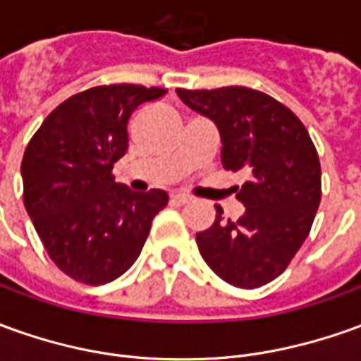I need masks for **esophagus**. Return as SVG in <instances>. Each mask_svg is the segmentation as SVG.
I'll use <instances>...</instances> for the list:
<instances>
[{
	"label": "esophagus",
	"mask_w": 361,
	"mask_h": 361,
	"mask_svg": "<svg viewBox=\"0 0 361 361\" xmlns=\"http://www.w3.org/2000/svg\"><path fill=\"white\" fill-rule=\"evenodd\" d=\"M190 200H192V196L183 195V192H176V195H173V202H176V204H188Z\"/></svg>",
	"instance_id": "obj_1"
}]
</instances>
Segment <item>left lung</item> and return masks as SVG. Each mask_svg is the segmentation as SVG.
<instances>
[{"mask_svg":"<svg viewBox=\"0 0 361 361\" xmlns=\"http://www.w3.org/2000/svg\"><path fill=\"white\" fill-rule=\"evenodd\" d=\"M222 137V165L250 178L235 198L245 212L196 233L200 255L226 283L257 289L287 269L310 232L320 204V161L309 131L281 102L245 86L176 90Z\"/></svg>","mask_w":361,"mask_h":361,"instance_id":"obj_1","label":"left lung"}]
</instances>
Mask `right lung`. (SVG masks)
<instances>
[{
    "label": "right lung",
    "mask_w": 361,
    "mask_h": 361,
    "mask_svg": "<svg viewBox=\"0 0 361 361\" xmlns=\"http://www.w3.org/2000/svg\"><path fill=\"white\" fill-rule=\"evenodd\" d=\"M137 84L96 86L47 116L25 149L23 202L54 265L78 283L104 285L135 263L165 190L133 192L114 180L128 151L131 114L165 96Z\"/></svg>",
    "instance_id": "1"
}]
</instances>
